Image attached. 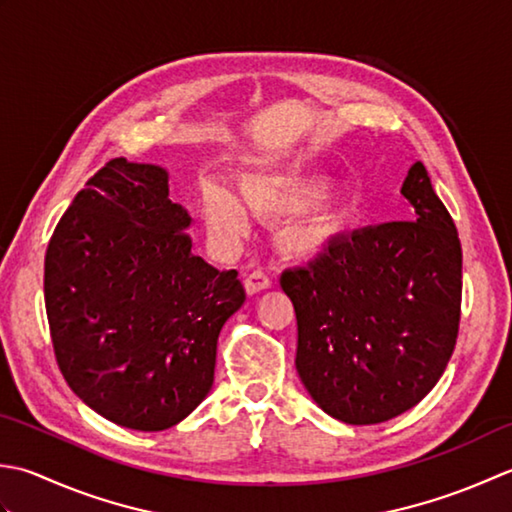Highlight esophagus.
Returning <instances> with one entry per match:
<instances>
[{"label":"esophagus","instance_id":"esophagus-1","mask_svg":"<svg viewBox=\"0 0 512 512\" xmlns=\"http://www.w3.org/2000/svg\"><path fill=\"white\" fill-rule=\"evenodd\" d=\"M243 285H245V291L249 296H254V294H258V291H265V289H269L271 287V280L263 274V271H252V274H247L245 276V280H243Z\"/></svg>","mask_w":512,"mask_h":512}]
</instances>
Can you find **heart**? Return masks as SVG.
<instances>
[{
  "label": "heart",
  "instance_id": "obj_1",
  "mask_svg": "<svg viewBox=\"0 0 512 512\" xmlns=\"http://www.w3.org/2000/svg\"><path fill=\"white\" fill-rule=\"evenodd\" d=\"M241 192L249 210L265 223L287 221L280 227L276 243L280 252L291 260H302V263L320 260L331 252L349 227V214L342 207L331 205L301 214L322 196V190L314 185L271 174H247L241 179ZM201 205L205 225L221 245H236L249 234L247 210L227 187L207 183L201 192Z\"/></svg>",
  "mask_w": 512,
  "mask_h": 512
}]
</instances>
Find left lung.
<instances>
[{
	"mask_svg": "<svg viewBox=\"0 0 512 512\" xmlns=\"http://www.w3.org/2000/svg\"><path fill=\"white\" fill-rule=\"evenodd\" d=\"M411 221L342 236L280 287L298 320L296 371L322 411L380 424L413 409L453 356L462 247L422 161L402 183Z\"/></svg>",
	"mask_w": 512,
	"mask_h": 512,
	"instance_id": "obj_1",
	"label": "left lung"
}]
</instances>
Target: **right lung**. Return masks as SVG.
<instances>
[{
    "instance_id": "right-lung-1",
    "label": "right lung",
    "mask_w": 512,
    "mask_h": 512,
    "mask_svg": "<svg viewBox=\"0 0 512 512\" xmlns=\"http://www.w3.org/2000/svg\"><path fill=\"white\" fill-rule=\"evenodd\" d=\"M161 165L112 159L61 216L44 296L57 364L77 398L134 431L185 420L214 384L216 342L245 302L236 269L192 252V216Z\"/></svg>"
}]
</instances>
